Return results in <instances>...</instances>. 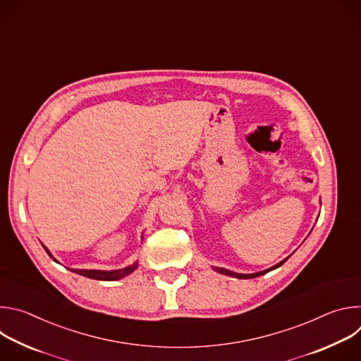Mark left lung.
I'll use <instances>...</instances> for the list:
<instances>
[{"mask_svg":"<svg viewBox=\"0 0 361 361\" xmlns=\"http://www.w3.org/2000/svg\"><path fill=\"white\" fill-rule=\"evenodd\" d=\"M286 262H287V259H286V260H283V262H280L279 264L273 266V267H271V269H269V270H264V271H259V273H254V274H238V273H233V271H230V270H226V269H216V270H217L219 273H221V274H226V276H231V277H235V279H254V277H260V276H263V274H266V273H269V271H271V270H274V269H277V267L283 266Z\"/></svg>","mask_w":361,"mask_h":361,"instance_id":"obj_1","label":"left lung"}]
</instances>
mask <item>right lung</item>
<instances>
[{"mask_svg": "<svg viewBox=\"0 0 361 361\" xmlns=\"http://www.w3.org/2000/svg\"><path fill=\"white\" fill-rule=\"evenodd\" d=\"M45 248V251L48 252L49 257H53L49 254V251L47 250L45 245H42ZM57 262V260H56ZM137 269V263H134L133 266H128L126 269H121V270H113V271H101V270H74V269H70L71 271L80 274V276H84V277H88V279H94V280H104V281H114V280H120L128 274H131L134 270Z\"/></svg>", "mask_w": 361, "mask_h": 361, "instance_id": "right-lung-1", "label": "right lung"}]
</instances>
